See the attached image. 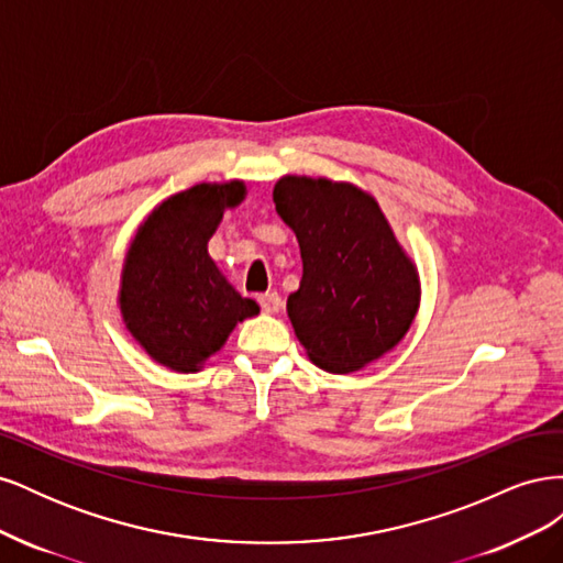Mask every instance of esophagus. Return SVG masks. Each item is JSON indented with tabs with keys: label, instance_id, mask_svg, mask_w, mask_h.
<instances>
[{
	"label": "esophagus",
	"instance_id": "34e87169",
	"mask_svg": "<svg viewBox=\"0 0 563 563\" xmlns=\"http://www.w3.org/2000/svg\"><path fill=\"white\" fill-rule=\"evenodd\" d=\"M258 302H261L263 312H267V314H275V312H279V308H282V298H279L277 291L261 294V296H258Z\"/></svg>",
	"mask_w": 563,
	"mask_h": 563
}]
</instances>
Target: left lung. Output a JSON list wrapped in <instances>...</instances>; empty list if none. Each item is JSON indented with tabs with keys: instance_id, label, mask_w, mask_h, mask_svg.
Returning <instances> with one entry per match:
<instances>
[{
	"instance_id": "1",
	"label": "left lung",
	"mask_w": 563,
	"mask_h": 563,
	"mask_svg": "<svg viewBox=\"0 0 563 563\" xmlns=\"http://www.w3.org/2000/svg\"><path fill=\"white\" fill-rule=\"evenodd\" d=\"M275 209L296 232L302 258L288 317L310 360L329 373L376 362L406 335L420 284L378 201L350 183L286 176Z\"/></svg>"
}]
</instances>
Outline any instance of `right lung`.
<instances>
[{
    "label": "right lung",
    "mask_w": 563,
    "mask_h": 563,
    "mask_svg": "<svg viewBox=\"0 0 563 563\" xmlns=\"http://www.w3.org/2000/svg\"><path fill=\"white\" fill-rule=\"evenodd\" d=\"M244 192L242 180L195 185L162 201L131 242L119 305L131 335L166 368L199 371L236 321L258 314V302L234 291L207 249Z\"/></svg>",
    "instance_id": "add662e5"
}]
</instances>
